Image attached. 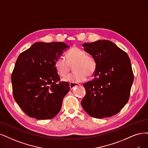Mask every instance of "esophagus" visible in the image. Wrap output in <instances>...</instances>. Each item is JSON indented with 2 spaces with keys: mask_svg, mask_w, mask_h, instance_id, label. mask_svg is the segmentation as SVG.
Wrapping results in <instances>:
<instances>
[{
  "mask_svg": "<svg viewBox=\"0 0 148 148\" xmlns=\"http://www.w3.org/2000/svg\"><path fill=\"white\" fill-rule=\"evenodd\" d=\"M79 84L77 83H70L69 84V87H70V89L71 90H73L74 87L75 86H79Z\"/></svg>",
  "mask_w": 148,
  "mask_h": 148,
  "instance_id": "esophagus-1",
  "label": "esophagus"
}]
</instances>
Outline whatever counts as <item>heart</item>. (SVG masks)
Listing matches in <instances>:
<instances>
[{
    "mask_svg": "<svg viewBox=\"0 0 148 148\" xmlns=\"http://www.w3.org/2000/svg\"><path fill=\"white\" fill-rule=\"evenodd\" d=\"M66 60L59 58L56 62V69L58 74L65 77L71 70V66L74 65L75 73L68 75L63 80L68 82L79 83L86 80L87 76H91L96 69V62L92 56L78 47H73L66 53Z\"/></svg>",
    "mask_w": 148,
    "mask_h": 148,
    "instance_id": "obj_1",
    "label": "heart"
}]
</instances>
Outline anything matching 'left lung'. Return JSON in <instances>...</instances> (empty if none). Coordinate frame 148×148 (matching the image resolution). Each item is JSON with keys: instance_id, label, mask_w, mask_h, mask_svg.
Wrapping results in <instances>:
<instances>
[{"instance_id": "1", "label": "left lung", "mask_w": 148, "mask_h": 148, "mask_svg": "<svg viewBox=\"0 0 148 148\" xmlns=\"http://www.w3.org/2000/svg\"><path fill=\"white\" fill-rule=\"evenodd\" d=\"M82 46L96 60V69L93 80L84 84L86 95L82 106L93 118L113 116L129 101L134 81L129 57L108 40L84 43Z\"/></svg>"}]
</instances>
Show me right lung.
<instances>
[{"instance_id": "1", "label": "right lung", "mask_w": 148, "mask_h": 148, "mask_svg": "<svg viewBox=\"0 0 148 148\" xmlns=\"http://www.w3.org/2000/svg\"><path fill=\"white\" fill-rule=\"evenodd\" d=\"M69 47L62 42L34 43L22 52L12 74L13 94L23 112L36 119L56 116L69 84L60 80L56 62Z\"/></svg>"}]
</instances>
